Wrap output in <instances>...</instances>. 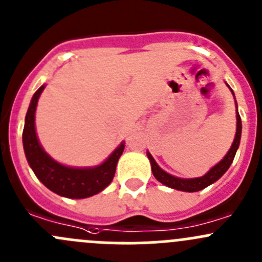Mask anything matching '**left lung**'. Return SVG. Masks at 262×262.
<instances>
[{"label":"left lung","instance_id":"1","mask_svg":"<svg viewBox=\"0 0 262 262\" xmlns=\"http://www.w3.org/2000/svg\"><path fill=\"white\" fill-rule=\"evenodd\" d=\"M227 86H228V84H227ZM229 90H231L232 95L234 96L233 90H232L231 87H229ZM234 100H236V97H234ZM236 107H237V101H236ZM236 118H237V129H236V136H234V139H233V143H232V146L229 148L228 152H227V155L223 157V160L219 161L215 166H213V167L210 168L204 176H200V178H194V179H181V178H176V176L170 175V173L166 172L165 170H162V168L157 165V162H156L155 158L152 157V155H150L149 152H147L153 176H155L161 184L166 185V186L171 187V189L180 190V191H186V192L200 191V190L205 189L207 186L212 185L213 182L219 180V179L226 173V171L228 170L229 166L232 165L234 156H236L237 149H238L239 147V141H241V133H242V121H241V116L238 114V109H237Z\"/></svg>","mask_w":262,"mask_h":262}]
</instances>
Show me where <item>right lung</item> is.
<instances>
[{"mask_svg":"<svg viewBox=\"0 0 262 262\" xmlns=\"http://www.w3.org/2000/svg\"><path fill=\"white\" fill-rule=\"evenodd\" d=\"M44 89L46 84L33 95L25 116L23 144L29 166L41 184L60 196L84 199L99 194L114 179L116 165L125 143L121 142L104 162L92 167H71L53 160L41 147L35 130L36 106Z\"/></svg>","mask_w":262,"mask_h":262,"instance_id":"1","label":"right lung"}]
</instances>
